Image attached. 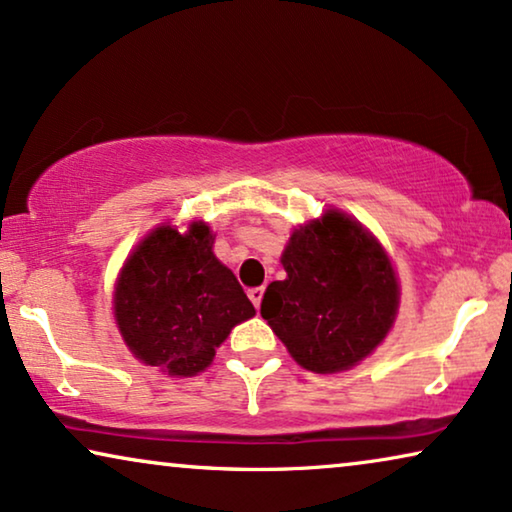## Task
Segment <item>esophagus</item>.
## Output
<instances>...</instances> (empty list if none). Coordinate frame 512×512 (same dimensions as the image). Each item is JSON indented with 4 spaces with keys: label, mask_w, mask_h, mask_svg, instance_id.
<instances>
[{
    "label": "esophagus",
    "mask_w": 512,
    "mask_h": 512,
    "mask_svg": "<svg viewBox=\"0 0 512 512\" xmlns=\"http://www.w3.org/2000/svg\"><path fill=\"white\" fill-rule=\"evenodd\" d=\"M263 286H254V289H249V300L254 303V307L258 310L261 307V300H263Z\"/></svg>",
    "instance_id": "esophagus-1"
}]
</instances>
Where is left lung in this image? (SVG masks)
<instances>
[{
    "label": "left lung",
    "mask_w": 512,
    "mask_h": 512,
    "mask_svg": "<svg viewBox=\"0 0 512 512\" xmlns=\"http://www.w3.org/2000/svg\"><path fill=\"white\" fill-rule=\"evenodd\" d=\"M282 265L268 284L261 314L293 359L312 373L359 363L394 324L398 282L387 254L359 223L340 212L293 230Z\"/></svg>",
    "instance_id": "8db88e82"
}]
</instances>
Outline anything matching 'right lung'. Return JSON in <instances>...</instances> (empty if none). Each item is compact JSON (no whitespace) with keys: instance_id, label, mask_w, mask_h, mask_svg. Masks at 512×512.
Instances as JSON below:
<instances>
[{"instance_id":"1","label":"right lung","mask_w":512,"mask_h":512,"mask_svg":"<svg viewBox=\"0 0 512 512\" xmlns=\"http://www.w3.org/2000/svg\"><path fill=\"white\" fill-rule=\"evenodd\" d=\"M212 244L214 235L202 221L186 235L163 226L123 265L114 296L116 321L139 361L170 375L200 373L230 328L256 314Z\"/></svg>"}]
</instances>
